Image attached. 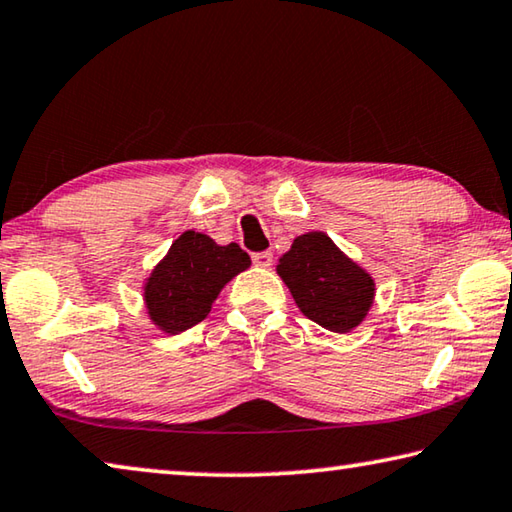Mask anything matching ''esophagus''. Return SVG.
Segmentation results:
<instances>
[{
	"label": "esophagus",
	"instance_id": "esophagus-1",
	"mask_svg": "<svg viewBox=\"0 0 512 512\" xmlns=\"http://www.w3.org/2000/svg\"><path fill=\"white\" fill-rule=\"evenodd\" d=\"M251 261L258 267H270L272 265V251H258V254L251 256Z\"/></svg>",
	"mask_w": 512,
	"mask_h": 512
}]
</instances>
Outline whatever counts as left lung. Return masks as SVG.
Segmentation results:
<instances>
[{"instance_id":"obj_1","label":"left lung","mask_w":512,"mask_h":512,"mask_svg":"<svg viewBox=\"0 0 512 512\" xmlns=\"http://www.w3.org/2000/svg\"><path fill=\"white\" fill-rule=\"evenodd\" d=\"M276 272L299 311L333 333L356 329L372 306L374 279L322 231L295 238Z\"/></svg>"}]
</instances>
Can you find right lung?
I'll list each match as a JSON object with an SVG mask.
<instances>
[{
	"label": "right lung",
	"mask_w": 512,
	"mask_h": 512,
	"mask_svg": "<svg viewBox=\"0 0 512 512\" xmlns=\"http://www.w3.org/2000/svg\"><path fill=\"white\" fill-rule=\"evenodd\" d=\"M249 265L247 251L236 242L222 247L204 233H181L145 283L149 320L172 335L190 329L211 313L226 283Z\"/></svg>",
	"instance_id": "obj_1"
}]
</instances>
